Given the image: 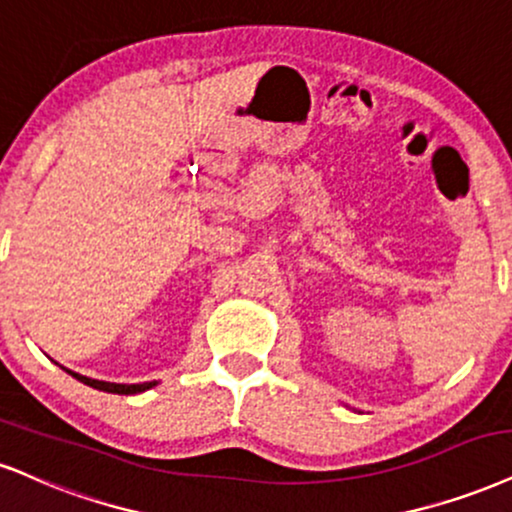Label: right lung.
I'll use <instances>...</instances> for the list:
<instances>
[{
	"label": "right lung",
	"instance_id": "obj_1",
	"mask_svg": "<svg viewBox=\"0 0 512 512\" xmlns=\"http://www.w3.org/2000/svg\"><path fill=\"white\" fill-rule=\"evenodd\" d=\"M71 372V370H66ZM75 380H80L87 387H94L99 391H109V394H140V391H147L154 387L156 382H142V384H116V382H102V380H90V377L78 375V372H71Z\"/></svg>",
	"mask_w": 512,
	"mask_h": 512
}]
</instances>
